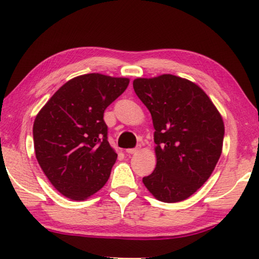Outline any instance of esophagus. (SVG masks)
Masks as SVG:
<instances>
[{
    "label": "esophagus",
    "mask_w": 259,
    "mask_h": 259,
    "mask_svg": "<svg viewBox=\"0 0 259 259\" xmlns=\"http://www.w3.org/2000/svg\"><path fill=\"white\" fill-rule=\"evenodd\" d=\"M138 151H139V148H127V150H126V153H128V154H134V153H137Z\"/></svg>",
    "instance_id": "esophagus-1"
}]
</instances>
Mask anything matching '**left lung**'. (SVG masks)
Returning a JSON list of instances; mask_svg holds the SVG:
<instances>
[{"label": "left lung", "instance_id": "obj_1", "mask_svg": "<svg viewBox=\"0 0 259 259\" xmlns=\"http://www.w3.org/2000/svg\"><path fill=\"white\" fill-rule=\"evenodd\" d=\"M133 88L155 130L157 165L144 185L160 201L185 200L210 178L221 158V113L198 84L172 74L138 77Z\"/></svg>", "mask_w": 259, "mask_h": 259}]
</instances>
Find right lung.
Listing matches in <instances>:
<instances>
[{"mask_svg":"<svg viewBox=\"0 0 259 259\" xmlns=\"http://www.w3.org/2000/svg\"><path fill=\"white\" fill-rule=\"evenodd\" d=\"M127 77L99 73L67 81L34 121L38 165L63 196L84 200L107 182L118 154L107 140L105 109L128 86Z\"/></svg>","mask_w":259,"mask_h":259,"instance_id":"right-lung-1","label":"right lung"}]
</instances>
